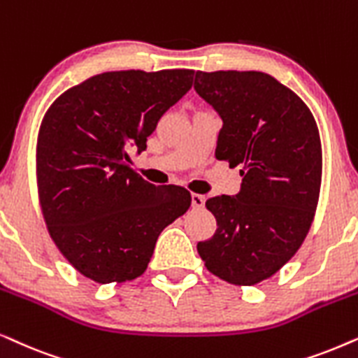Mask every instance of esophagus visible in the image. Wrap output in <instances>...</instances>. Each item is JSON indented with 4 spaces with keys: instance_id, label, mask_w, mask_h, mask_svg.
Returning a JSON list of instances; mask_svg holds the SVG:
<instances>
[{
    "instance_id": "1",
    "label": "esophagus",
    "mask_w": 358,
    "mask_h": 358,
    "mask_svg": "<svg viewBox=\"0 0 358 358\" xmlns=\"http://www.w3.org/2000/svg\"><path fill=\"white\" fill-rule=\"evenodd\" d=\"M204 203H206V198H204L203 194H198V193L192 194V206L194 209H203Z\"/></svg>"
}]
</instances>
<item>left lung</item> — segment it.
Instances as JSON below:
<instances>
[{
    "instance_id": "left-lung-1",
    "label": "left lung",
    "mask_w": 358,
    "mask_h": 358,
    "mask_svg": "<svg viewBox=\"0 0 358 358\" xmlns=\"http://www.w3.org/2000/svg\"><path fill=\"white\" fill-rule=\"evenodd\" d=\"M194 90L222 119L216 159L241 165V192L206 208L217 221L198 242L206 268L232 285L260 283L301 247L321 188L316 121L298 94L262 71H196Z\"/></svg>"
}]
</instances>
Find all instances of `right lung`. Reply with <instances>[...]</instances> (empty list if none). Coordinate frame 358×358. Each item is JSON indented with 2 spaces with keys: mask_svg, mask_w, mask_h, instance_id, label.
<instances>
[{
  "mask_svg": "<svg viewBox=\"0 0 358 358\" xmlns=\"http://www.w3.org/2000/svg\"><path fill=\"white\" fill-rule=\"evenodd\" d=\"M193 70L106 71L66 90L45 113L37 141V185L55 245L98 283L142 275L160 232L188 211L182 187H155L129 154L188 93Z\"/></svg>",
  "mask_w": 358,
  "mask_h": 358,
  "instance_id": "1",
  "label": "right lung"
}]
</instances>
